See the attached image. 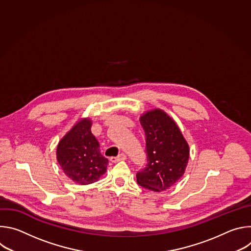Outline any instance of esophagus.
<instances>
[{
  "instance_id": "esophagus-1",
  "label": "esophagus",
  "mask_w": 251,
  "mask_h": 251,
  "mask_svg": "<svg viewBox=\"0 0 251 251\" xmlns=\"http://www.w3.org/2000/svg\"><path fill=\"white\" fill-rule=\"evenodd\" d=\"M126 155L125 154H120V155H118L117 157H111L110 158V161L112 162V163H117V162H120V161H124V160H126Z\"/></svg>"
}]
</instances>
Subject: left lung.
<instances>
[{"label":"left lung","mask_w":251,"mask_h":251,"mask_svg":"<svg viewBox=\"0 0 251 251\" xmlns=\"http://www.w3.org/2000/svg\"><path fill=\"white\" fill-rule=\"evenodd\" d=\"M140 123L146 135L148 164L137 173V183L154 192L166 191L185 174L189 144L174 119L162 109L143 113Z\"/></svg>","instance_id":"left-lung-1"}]
</instances>
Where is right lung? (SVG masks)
Masks as SVG:
<instances>
[{
	"instance_id": "obj_1",
	"label": "right lung",
	"mask_w": 251,
	"mask_h": 251,
	"mask_svg": "<svg viewBox=\"0 0 251 251\" xmlns=\"http://www.w3.org/2000/svg\"><path fill=\"white\" fill-rule=\"evenodd\" d=\"M91 125L89 118L80 119L60 139L56 147V160L63 173L79 185L98 181L108 165L91 133Z\"/></svg>"
}]
</instances>
